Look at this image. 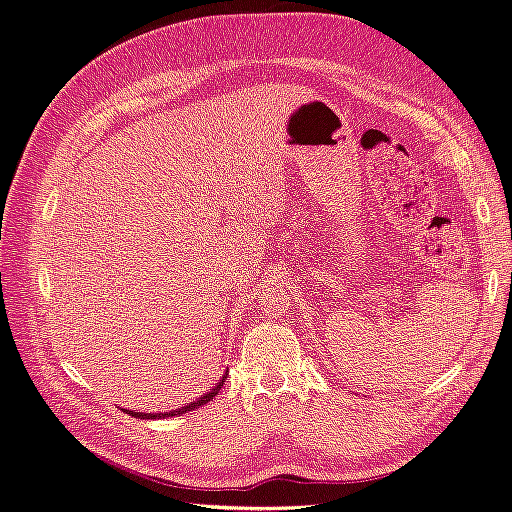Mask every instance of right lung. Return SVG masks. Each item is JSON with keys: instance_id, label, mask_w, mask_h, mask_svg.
Returning a JSON list of instances; mask_svg holds the SVG:
<instances>
[{"instance_id": "right-lung-1", "label": "right lung", "mask_w": 512, "mask_h": 512, "mask_svg": "<svg viewBox=\"0 0 512 512\" xmlns=\"http://www.w3.org/2000/svg\"><path fill=\"white\" fill-rule=\"evenodd\" d=\"M228 376V374H226ZM226 376H222V380L213 386V389H209V393H205V395H200L196 401H192V404H188V406H183V408H179V410H173V412H160V414H151V412H134V410H123V412H128L130 416H136V418H164V416H177V414H185V412H190V410H194V408H200V406H205V404H209V401L220 393V389L224 386V382H226Z\"/></svg>"}]
</instances>
